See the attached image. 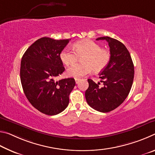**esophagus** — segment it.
Listing matches in <instances>:
<instances>
[{
  "label": "esophagus",
  "mask_w": 155,
  "mask_h": 155,
  "mask_svg": "<svg viewBox=\"0 0 155 155\" xmlns=\"http://www.w3.org/2000/svg\"><path fill=\"white\" fill-rule=\"evenodd\" d=\"M74 79H75V82H76V83H77V84L78 82H79V81H80L79 78H75Z\"/></svg>",
  "instance_id": "1"
}]
</instances>
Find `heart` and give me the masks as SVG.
Here are the masks:
<instances>
[{"mask_svg":"<svg viewBox=\"0 0 155 155\" xmlns=\"http://www.w3.org/2000/svg\"><path fill=\"white\" fill-rule=\"evenodd\" d=\"M75 52L70 48H65L60 53V58L66 65H71L82 57V64H77L69 68L67 74L70 77H81L93 70L99 72L103 70L111 60V52L108 49L101 48L99 44L90 40H83L76 42L73 46Z\"/></svg>","mask_w":155,"mask_h":155,"instance_id":"b5f03b06","label":"heart"}]
</instances>
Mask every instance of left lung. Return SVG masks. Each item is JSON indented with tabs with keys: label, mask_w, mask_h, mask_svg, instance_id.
Returning <instances> with one entry per match:
<instances>
[{
	"label": "left lung",
	"mask_w": 155,
	"mask_h": 155,
	"mask_svg": "<svg viewBox=\"0 0 155 155\" xmlns=\"http://www.w3.org/2000/svg\"><path fill=\"white\" fill-rule=\"evenodd\" d=\"M104 40L109 44L111 60L99 76L103 85L87 80L89 87L85 91V98L91 108L107 113L119 107L128 96L134 78V65L129 52L122 42L107 36L96 39Z\"/></svg>",
	"instance_id": "left-lung-1"
}]
</instances>
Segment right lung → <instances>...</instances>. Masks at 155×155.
Here are the masks:
<instances>
[{
    "label": "right lung",
    "instance_id": "right-lung-1",
    "mask_svg": "<svg viewBox=\"0 0 155 155\" xmlns=\"http://www.w3.org/2000/svg\"><path fill=\"white\" fill-rule=\"evenodd\" d=\"M70 40L41 38L28 47L21 60L20 81L25 96L46 115H57L65 110L76 85L73 78L55 81L65 70L60 53Z\"/></svg>",
    "mask_w": 155,
    "mask_h": 155
}]
</instances>
